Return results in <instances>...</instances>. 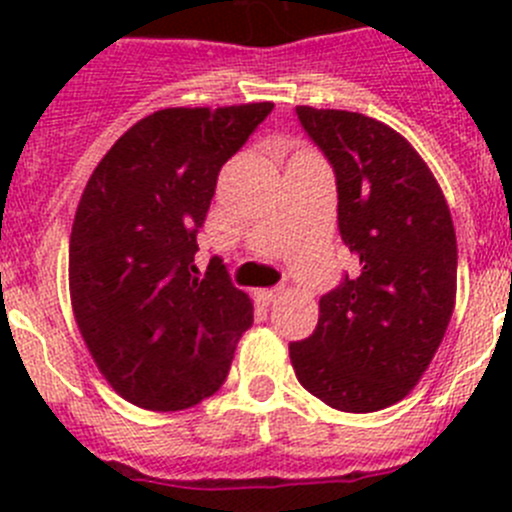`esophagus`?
Returning a JSON list of instances; mask_svg holds the SVG:
<instances>
[{
    "label": "esophagus",
    "mask_w": 512,
    "mask_h": 512,
    "mask_svg": "<svg viewBox=\"0 0 512 512\" xmlns=\"http://www.w3.org/2000/svg\"><path fill=\"white\" fill-rule=\"evenodd\" d=\"M257 297H260L265 304H272L282 297V289H260V292H257Z\"/></svg>",
    "instance_id": "esophagus-1"
}]
</instances>
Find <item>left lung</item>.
<instances>
[{"label": "left lung", "instance_id": "obj_1", "mask_svg": "<svg viewBox=\"0 0 512 512\" xmlns=\"http://www.w3.org/2000/svg\"><path fill=\"white\" fill-rule=\"evenodd\" d=\"M337 175V218L356 277L319 299V322L289 344L294 374L337 411L369 414L404 399L441 347L456 304L451 210L423 158L364 113L297 106Z\"/></svg>", "mask_w": 512, "mask_h": 512}]
</instances>
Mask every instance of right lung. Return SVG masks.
<instances>
[{"label":"right lung","mask_w":512,"mask_h":512,"mask_svg":"<svg viewBox=\"0 0 512 512\" xmlns=\"http://www.w3.org/2000/svg\"><path fill=\"white\" fill-rule=\"evenodd\" d=\"M275 103L163 108L101 158L76 208L69 292L76 324L116 394L183 411L230 371L252 302L213 257L198 277V227L220 168Z\"/></svg>","instance_id":"right-lung-1"}]
</instances>
